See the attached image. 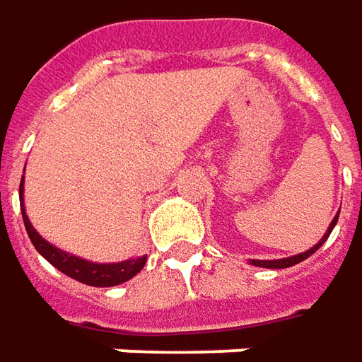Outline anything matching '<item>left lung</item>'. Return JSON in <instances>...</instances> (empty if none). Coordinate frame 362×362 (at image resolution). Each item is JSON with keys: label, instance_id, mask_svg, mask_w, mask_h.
I'll return each mask as SVG.
<instances>
[{"label": "left lung", "instance_id": "left-lung-1", "mask_svg": "<svg viewBox=\"0 0 362 362\" xmlns=\"http://www.w3.org/2000/svg\"><path fill=\"white\" fill-rule=\"evenodd\" d=\"M337 220H339V214L334 216V220L330 222L329 230H327V234L322 236V240L317 244V246H313L310 250H306V252H303V255H296V256H288V258H281V260H250V264H255V267H262V268H288L293 267V264H298V262H303L305 258H308L310 255H315L318 248L325 244V240L329 238V234L332 232V228H334V224H337Z\"/></svg>", "mask_w": 362, "mask_h": 362}]
</instances>
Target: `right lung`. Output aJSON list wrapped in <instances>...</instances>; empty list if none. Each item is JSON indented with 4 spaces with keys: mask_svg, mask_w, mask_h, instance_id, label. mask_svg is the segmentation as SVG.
Segmentation results:
<instances>
[{
    "mask_svg": "<svg viewBox=\"0 0 362 362\" xmlns=\"http://www.w3.org/2000/svg\"><path fill=\"white\" fill-rule=\"evenodd\" d=\"M19 204H21L25 230H28V236L35 246V250L44 256L49 264H54L59 272L68 274L76 281L90 284V286H116V284L130 281L132 276H136L146 264V256L130 258V260H124V262H114V264H95V262H88V260L78 258V256L66 255L64 250L45 243L32 226V222H30L25 210H23V180L19 184Z\"/></svg>",
    "mask_w": 362,
    "mask_h": 362,
    "instance_id": "add662e5",
    "label": "right lung"
}]
</instances>
